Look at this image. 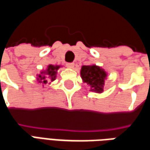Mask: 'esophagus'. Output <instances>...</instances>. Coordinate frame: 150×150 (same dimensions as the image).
I'll use <instances>...</instances> for the list:
<instances>
[{"label":"esophagus","instance_id":"1","mask_svg":"<svg viewBox=\"0 0 150 150\" xmlns=\"http://www.w3.org/2000/svg\"><path fill=\"white\" fill-rule=\"evenodd\" d=\"M66 66L68 67V68H74V67H75V63L74 62H67Z\"/></svg>","mask_w":150,"mask_h":150}]
</instances>
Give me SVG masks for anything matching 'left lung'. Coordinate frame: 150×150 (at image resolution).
Wrapping results in <instances>:
<instances>
[{"label":"left lung","instance_id":"8db88e82","mask_svg":"<svg viewBox=\"0 0 150 150\" xmlns=\"http://www.w3.org/2000/svg\"><path fill=\"white\" fill-rule=\"evenodd\" d=\"M80 75L83 83H86L91 88V91L101 93L104 91V80L107 73L104 69L96 65L83 66Z\"/></svg>","mask_w":150,"mask_h":150}]
</instances>
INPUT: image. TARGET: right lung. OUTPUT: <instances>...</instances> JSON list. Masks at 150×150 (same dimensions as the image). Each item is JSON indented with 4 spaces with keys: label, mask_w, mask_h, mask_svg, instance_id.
Wrapping results in <instances>:
<instances>
[{
    "label": "right lung",
    "mask_w": 150,
    "mask_h": 150,
    "mask_svg": "<svg viewBox=\"0 0 150 150\" xmlns=\"http://www.w3.org/2000/svg\"><path fill=\"white\" fill-rule=\"evenodd\" d=\"M61 66H54L49 65L47 67V69L44 71L41 72V74L38 75L37 80L40 83L46 84L48 83L49 80L52 82L54 81L56 78V74L57 71L59 70Z\"/></svg>",
    "instance_id": "add662e5"
}]
</instances>
